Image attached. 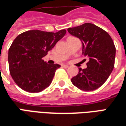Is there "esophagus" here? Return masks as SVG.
I'll list each match as a JSON object with an SVG mask.
<instances>
[{
	"label": "esophagus",
	"instance_id": "obj_1",
	"mask_svg": "<svg viewBox=\"0 0 126 126\" xmlns=\"http://www.w3.org/2000/svg\"><path fill=\"white\" fill-rule=\"evenodd\" d=\"M62 67H64V68H68V67H69V66L66 65H62Z\"/></svg>",
	"mask_w": 126,
	"mask_h": 126
}]
</instances>
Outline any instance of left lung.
I'll use <instances>...</instances> for the list:
<instances>
[{"label":"left lung","instance_id":"1","mask_svg":"<svg viewBox=\"0 0 126 126\" xmlns=\"http://www.w3.org/2000/svg\"><path fill=\"white\" fill-rule=\"evenodd\" d=\"M67 31L81 40L82 54L89 58L87 67L79 68L78 74L71 80L72 84L80 90H95L106 81L114 68V42L108 32L94 24H83Z\"/></svg>","mask_w":126,"mask_h":126}]
</instances>
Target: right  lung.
Here are the masks:
<instances>
[{
	"instance_id": "add662e5",
	"label": "right lung",
	"mask_w": 126,
	"mask_h": 126,
	"mask_svg": "<svg viewBox=\"0 0 126 126\" xmlns=\"http://www.w3.org/2000/svg\"><path fill=\"white\" fill-rule=\"evenodd\" d=\"M65 33V29L57 32L31 30L14 39L9 49L8 61L10 74L19 87L29 93H38L50 86L61 66L48 64L43 57Z\"/></svg>"
}]
</instances>
